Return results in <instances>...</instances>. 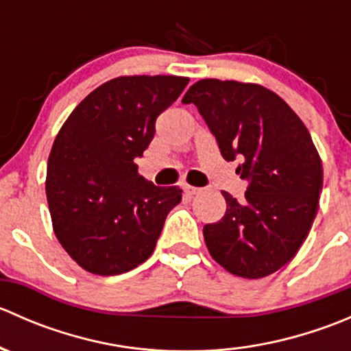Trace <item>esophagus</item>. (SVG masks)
I'll use <instances>...</instances> for the list:
<instances>
[{
	"label": "esophagus",
	"instance_id": "1",
	"mask_svg": "<svg viewBox=\"0 0 351 351\" xmlns=\"http://www.w3.org/2000/svg\"><path fill=\"white\" fill-rule=\"evenodd\" d=\"M183 192L186 193V195H197V193H200L202 190L197 189V186H192V185H183Z\"/></svg>",
	"mask_w": 351,
	"mask_h": 351
}]
</instances>
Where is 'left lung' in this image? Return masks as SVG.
<instances>
[{"label":"left lung","instance_id":"left-lung-1","mask_svg":"<svg viewBox=\"0 0 351 351\" xmlns=\"http://www.w3.org/2000/svg\"><path fill=\"white\" fill-rule=\"evenodd\" d=\"M193 104L226 161L247 182L244 200L228 192L224 217L204 226L215 261L229 274L261 278L289 263L311 231L323 190V162L309 130L274 91L253 83L200 80Z\"/></svg>","mask_w":351,"mask_h":351}]
</instances>
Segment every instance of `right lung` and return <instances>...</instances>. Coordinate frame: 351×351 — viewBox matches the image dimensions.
<instances>
[{
    "label": "right lung",
    "instance_id": "obj_1",
    "mask_svg": "<svg viewBox=\"0 0 351 351\" xmlns=\"http://www.w3.org/2000/svg\"><path fill=\"white\" fill-rule=\"evenodd\" d=\"M189 84L182 76H120L91 91L67 117L47 162L52 228L90 274L120 275L153 254L178 186H156L137 171L156 119Z\"/></svg>",
    "mask_w": 351,
    "mask_h": 351
}]
</instances>
